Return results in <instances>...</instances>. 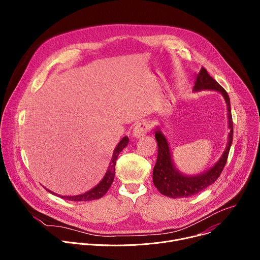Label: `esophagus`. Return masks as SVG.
<instances>
[{
  "instance_id": "34e87169",
  "label": "esophagus",
  "mask_w": 260,
  "mask_h": 260,
  "mask_svg": "<svg viewBox=\"0 0 260 260\" xmlns=\"http://www.w3.org/2000/svg\"><path fill=\"white\" fill-rule=\"evenodd\" d=\"M150 124L148 123L146 120H143V121H140L139 123L136 124L135 128H134V137L136 138H142L144 137L148 132L150 131Z\"/></svg>"
}]
</instances>
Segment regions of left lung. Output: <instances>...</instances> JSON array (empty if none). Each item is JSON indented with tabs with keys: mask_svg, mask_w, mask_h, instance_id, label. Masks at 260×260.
<instances>
[{
	"mask_svg": "<svg viewBox=\"0 0 260 260\" xmlns=\"http://www.w3.org/2000/svg\"><path fill=\"white\" fill-rule=\"evenodd\" d=\"M203 89H210L221 92L226 102L229 111V127L231 129L228 146L220 159L210 170L197 176H185L175 168L168 141L159 128H157L155 132V139L157 141L158 152L156 164L153 169V183L161 194L172 199L192 197L209 187L210 185L215 183V181L218 179L228 161L234 136V124L231 112L230 96L225 89L209 75V73L204 67L198 74L193 86L194 91H200Z\"/></svg>",
	"mask_w": 260,
	"mask_h": 260,
	"instance_id": "left-lung-1",
	"label": "left lung"
}]
</instances>
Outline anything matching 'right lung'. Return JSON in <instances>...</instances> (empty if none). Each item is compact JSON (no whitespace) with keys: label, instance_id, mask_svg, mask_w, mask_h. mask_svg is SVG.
Listing matches in <instances>:
<instances>
[{"label":"right lung","instance_id":"obj_1","mask_svg":"<svg viewBox=\"0 0 260 260\" xmlns=\"http://www.w3.org/2000/svg\"><path fill=\"white\" fill-rule=\"evenodd\" d=\"M127 143H128V138L127 137H124L118 143V145L116 146V148L114 149L112 159H111L109 169H108L105 177L103 178V180L96 185L95 187H93L89 191H87L85 193H82V194H79V196H73V197H63V196L60 197V196H58V197H60L61 199L68 200V201H73V202H88V201H93V200L101 199L109 190V188L111 187V185H112V183H113L114 176H115V165H116L117 157H118L119 153L123 150V148L126 147ZM46 190H48V189H46ZM48 192L55 194L54 192H52L50 190H48ZM55 196H57V194H55Z\"/></svg>","mask_w":260,"mask_h":260}]
</instances>
